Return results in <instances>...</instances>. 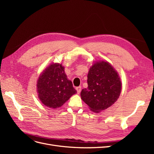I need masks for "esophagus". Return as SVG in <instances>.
<instances>
[{
  "label": "esophagus",
  "instance_id": "esophagus-1",
  "mask_svg": "<svg viewBox=\"0 0 154 154\" xmlns=\"http://www.w3.org/2000/svg\"><path fill=\"white\" fill-rule=\"evenodd\" d=\"M76 91H77V92H78V94H80V92H81V89H82V87H81L80 86H79V87H77L76 88Z\"/></svg>",
  "mask_w": 154,
  "mask_h": 154
}]
</instances>
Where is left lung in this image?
<instances>
[{"label":"left lung","instance_id":"8db88e82","mask_svg":"<svg viewBox=\"0 0 154 154\" xmlns=\"http://www.w3.org/2000/svg\"><path fill=\"white\" fill-rule=\"evenodd\" d=\"M88 87L81 92L82 100L91 110L99 112L117 101L122 90L120 78L106 62H97L91 67L87 75Z\"/></svg>","mask_w":154,"mask_h":154}]
</instances>
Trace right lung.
Instances as JSON below:
<instances>
[{"label":"right lung","instance_id":"right-lung-1","mask_svg":"<svg viewBox=\"0 0 154 154\" xmlns=\"http://www.w3.org/2000/svg\"><path fill=\"white\" fill-rule=\"evenodd\" d=\"M38 97L44 105L56 109L62 106L77 92L67 80L62 64L53 63L41 74L37 82Z\"/></svg>","mask_w":154,"mask_h":154}]
</instances>
